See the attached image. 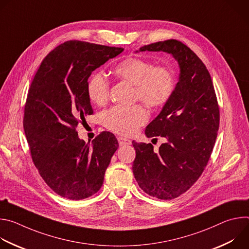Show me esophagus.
Instances as JSON below:
<instances>
[{
  "label": "esophagus",
  "mask_w": 249,
  "mask_h": 249,
  "mask_svg": "<svg viewBox=\"0 0 249 249\" xmlns=\"http://www.w3.org/2000/svg\"><path fill=\"white\" fill-rule=\"evenodd\" d=\"M117 140H118V143H119L120 146H126V145L131 144V141L127 138H124V137H118Z\"/></svg>",
  "instance_id": "34e87169"
}]
</instances>
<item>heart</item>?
<instances>
[{
    "label": "heart",
    "mask_w": 249,
    "mask_h": 249,
    "mask_svg": "<svg viewBox=\"0 0 249 249\" xmlns=\"http://www.w3.org/2000/svg\"><path fill=\"white\" fill-rule=\"evenodd\" d=\"M114 75L134 86V97L150 107H160L167 102L174 90V77L171 71L163 66H154L151 62L128 58L114 69ZM109 82L101 74L91 76L87 91L89 100L96 105H103L109 98ZM103 124L109 130L131 135L148 120V113L139 104L124 107L113 106L102 116Z\"/></svg>",
    "instance_id": "obj_1"
}]
</instances>
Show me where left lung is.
Masks as SVG:
<instances>
[{
  "label": "left lung",
  "mask_w": 249,
  "mask_h": 249,
  "mask_svg": "<svg viewBox=\"0 0 249 249\" xmlns=\"http://www.w3.org/2000/svg\"><path fill=\"white\" fill-rule=\"evenodd\" d=\"M139 51L171 54L179 65V81L160 113L147 126L148 138L166 139L159 151L136 143L133 173L150 196L171 200L186 192L204 171L218 135L220 110L211 76L200 58L182 42L169 39Z\"/></svg>",
  "instance_id": "obj_1"
}]
</instances>
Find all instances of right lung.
Masks as SVG:
<instances>
[{
    "instance_id": "right-lung-1",
    "label": "right lung",
    "mask_w": 249,
    "mask_h": 249,
    "mask_svg": "<svg viewBox=\"0 0 249 249\" xmlns=\"http://www.w3.org/2000/svg\"><path fill=\"white\" fill-rule=\"evenodd\" d=\"M124 49L70 40L41 62L28 89L23 128L32 160L46 184L61 197L82 200L102 186L119 145L110 132L87 144L76 128L93 113L88 96L91 72Z\"/></svg>"
}]
</instances>
